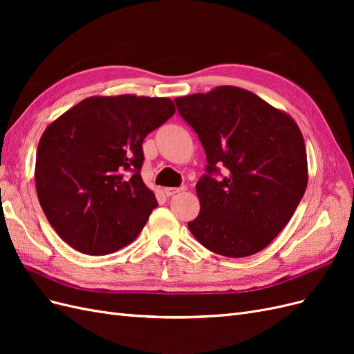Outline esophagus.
Returning <instances> with one entry per match:
<instances>
[{"label":"esophagus","mask_w":354,"mask_h":354,"mask_svg":"<svg viewBox=\"0 0 354 354\" xmlns=\"http://www.w3.org/2000/svg\"><path fill=\"white\" fill-rule=\"evenodd\" d=\"M183 190H185L183 187H165V189H164V194H165L167 196H173V195L180 194V192H183Z\"/></svg>","instance_id":"1"}]
</instances>
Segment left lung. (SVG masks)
Returning a JSON list of instances; mask_svg holds the SVG:
<instances>
[{
    "label": "left lung",
    "instance_id": "8db88e82",
    "mask_svg": "<svg viewBox=\"0 0 354 354\" xmlns=\"http://www.w3.org/2000/svg\"><path fill=\"white\" fill-rule=\"evenodd\" d=\"M205 149L207 173L196 194L201 211L187 226L207 250L232 259L260 252L281 233L301 201L307 153L286 112L254 93L221 85L176 99ZM224 166L225 177H212Z\"/></svg>",
    "mask_w": 354,
    "mask_h": 354
}]
</instances>
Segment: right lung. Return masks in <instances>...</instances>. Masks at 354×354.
I'll list each match as a JSON object with an SVG mask.
<instances>
[{"mask_svg":"<svg viewBox=\"0 0 354 354\" xmlns=\"http://www.w3.org/2000/svg\"><path fill=\"white\" fill-rule=\"evenodd\" d=\"M174 112L167 97L93 95L46 128L37 149V195L72 248L104 255L138 236L158 207L140 176L142 145Z\"/></svg>","mask_w":354,"mask_h":354,"instance_id":"obj_1","label":"right lung"}]
</instances>
